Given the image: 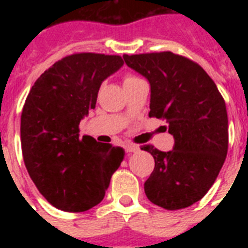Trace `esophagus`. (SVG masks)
<instances>
[{
  "mask_svg": "<svg viewBox=\"0 0 248 248\" xmlns=\"http://www.w3.org/2000/svg\"><path fill=\"white\" fill-rule=\"evenodd\" d=\"M124 148H126L127 153H136V152H139V147L135 145V144H127Z\"/></svg>",
  "mask_w": 248,
  "mask_h": 248,
  "instance_id": "esophagus-1",
  "label": "esophagus"
}]
</instances>
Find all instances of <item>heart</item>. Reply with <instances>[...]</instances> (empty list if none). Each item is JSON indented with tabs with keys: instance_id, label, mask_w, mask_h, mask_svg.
<instances>
[{
	"instance_id": "b5f03b06",
	"label": "heart",
	"mask_w": 248,
	"mask_h": 248,
	"mask_svg": "<svg viewBox=\"0 0 248 248\" xmlns=\"http://www.w3.org/2000/svg\"><path fill=\"white\" fill-rule=\"evenodd\" d=\"M139 77L135 75H132V73H126V75L124 76V85H128V83H132L135 82V81H139Z\"/></svg>"
}]
</instances>
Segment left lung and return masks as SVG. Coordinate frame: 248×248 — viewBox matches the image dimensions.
I'll use <instances>...</instances> for the list:
<instances>
[{
	"label": "left lung",
	"instance_id": "8db88e82",
	"mask_svg": "<svg viewBox=\"0 0 248 248\" xmlns=\"http://www.w3.org/2000/svg\"><path fill=\"white\" fill-rule=\"evenodd\" d=\"M124 63L151 83L149 117L166 120L175 145L155 158L144 184L148 200L166 210L192 206L215 183L227 158L228 114L215 82L196 62L171 51L124 55Z\"/></svg>",
	"mask_w": 248,
	"mask_h": 248
}]
</instances>
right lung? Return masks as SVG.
I'll use <instances>...</instances> for the list:
<instances>
[{
  "mask_svg": "<svg viewBox=\"0 0 248 248\" xmlns=\"http://www.w3.org/2000/svg\"><path fill=\"white\" fill-rule=\"evenodd\" d=\"M124 65L120 55L77 52L54 63L25 99L23 158L37 189L54 207L87 211L100 203L124 151L79 138V122L95 108L101 82Z\"/></svg>",
  "mask_w": 248,
  "mask_h": 248,
  "instance_id": "1",
  "label": "right lung"
}]
</instances>
